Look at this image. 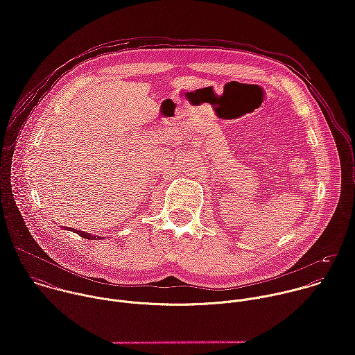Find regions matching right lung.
Segmentation results:
<instances>
[{"instance_id": "add662e5", "label": "right lung", "mask_w": 355, "mask_h": 355, "mask_svg": "<svg viewBox=\"0 0 355 355\" xmlns=\"http://www.w3.org/2000/svg\"><path fill=\"white\" fill-rule=\"evenodd\" d=\"M69 229H71V227H69ZM77 232V234H80L81 237H85V239H89V237H92V239H95V237H98V236H91V233H85V232H81V230H76ZM99 239V237H98Z\"/></svg>"}]
</instances>
